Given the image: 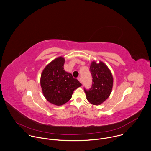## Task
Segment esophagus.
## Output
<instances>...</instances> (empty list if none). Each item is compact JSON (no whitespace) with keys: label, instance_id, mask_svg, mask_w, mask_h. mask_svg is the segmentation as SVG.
I'll return each mask as SVG.
<instances>
[{"label":"esophagus","instance_id":"34e87169","mask_svg":"<svg viewBox=\"0 0 151 151\" xmlns=\"http://www.w3.org/2000/svg\"><path fill=\"white\" fill-rule=\"evenodd\" d=\"M78 81L82 83V78H81V77H79V78H78Z\"/></svg>","mask_w":151,"mask_h":151}]
</instances>
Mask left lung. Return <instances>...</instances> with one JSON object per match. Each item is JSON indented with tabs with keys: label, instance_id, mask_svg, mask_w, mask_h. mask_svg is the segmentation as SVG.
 I'll use <instances>...</instances> for the list:
<instances>
[{
	"label": "left lung",
	"instance_id": "obj_1",
	"mask_svg": "<svg viewBox=\"0 0 151 151\" xmlns=\"http://www.w3.org/2000/svg\"><path fill=\"white\" fill-rule=\"evenodd\" d=\"M90 71L92 76L91 87L84 88L86 99L91 104L100 105L110 96L113 87V76L108 67L102 62L93 61Z\"/></svg>",
	"mask_w": 151,
	"mask_h": 151
}]
</instances>
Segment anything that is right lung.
I'll list each match as a JSON object with an SVG mask.
<instances>
[{
	"label": "right lung",
	"mask_w": 151,
	"mask_h": 151,
	"mask_svg": "<svg viewBox=\"0 0 151 151\" xmlns=\"http://www.w3.org/2000/svg\"><path fill=\"white\" fill-rule=\"evenodd\" d=\"M65 59L58 57L43 69L40 78L43 94L46 100L55 105H62L69 100L73 91L82 86L72 74L65 71Z\"/></svg>",
	"instance_id": "add662e5"
}]
</instances>
